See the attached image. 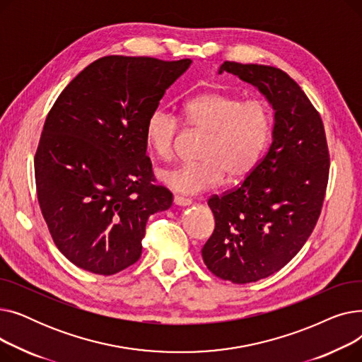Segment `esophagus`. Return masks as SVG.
Instances as JSON below:
<instances>
[{
	"label": "esophagus",
	"instance_id": "34e87169",
	"mask_svg": "<svg viewBox=\"0 0 362 362\" xmlns=\"http://www.w3.org/2000/svg\"><path fill=\"white\" fill-rule=\"evenodd\" d=\"M175 204H176V205H180V206H187V205L192 204V201L189 199V198H186V197L176 195V197H175Z\"/></svg>",
	"mask_w": 362,
	"mask_h": 362
}]
</instances>
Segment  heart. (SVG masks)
Segmentation results:
<instances>
[{"mask_svg": "<svg viewBox=\"0 0 362 362\" xmlns=\"http://www.w3.org/2000/svg\"><path fill=\"white\" fill-rule=\"evenodd\" d=\"M187 123L208 136L199 163H186L158 173L173 191L199 194L221 183L248 177L267 151L274 129V112L262 98L243 100L226 92H204L185 104ZM182 130L180 119L158 107L145 122V141L160 160L175 156Z\"/></svg>", "mask_w": 362, "mask_h": 362, "instance_id": "heart-1", "label": "heart"}]
</instances>
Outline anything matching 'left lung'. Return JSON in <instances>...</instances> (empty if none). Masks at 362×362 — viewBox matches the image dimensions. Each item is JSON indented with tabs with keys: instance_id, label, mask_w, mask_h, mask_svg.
Segmentation results:
<instances>
[{
	"instance_id": "left-lung-1",
	"label": "left lung",
	"mask_w": 362,
	"mask_h": 362,
	"mask_svg": "<svg viewBox=\"0 0 362 362\" xmlns=\"http://www.w3.org/2000/svg\"><path fill=\"white\" fill-rule=\"evenodd\" d=\"M257 86L274 108L273 142L240 185L208 199L214 232L202 259L214 276L245 284L283 269L313 233L330 156L325 124L300 86L272 66L224 62L218 70Z\"/></svg>"
}]
</instances>
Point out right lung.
Returning a JSON list of instances; mask_svg holds the SVG:
<instances>
[{"instance_id":"right-lung-1","label":"right lung","mask_w":362,"mask_h":362,"mask_svg":"<svg viewBox=\"0 0 362 362\" xmlns=\"http://www.w3.org/2000/svg\"><path fill=\"white\" fill-rule=\"evenodd\" d=\"M191 63L107 55L51 107L35 154L36 195L55 246L79 269L130 267L148 217L171 206V192L154 185L145 122Z\"/></svg>"}]
</instances>
